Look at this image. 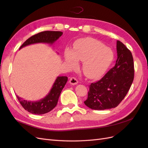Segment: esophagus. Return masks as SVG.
I'll return each mask as SVG.
<instances>
[{"label": "esophagus", "mask_w": 148, "mask_h": 148, "mask_svg": "<svg viewBox=\"0 0 148 148\" xmlns=\"http://www.w3.org/2000/svg\"><path fill=\"white\" fill-rule=\"evenodd\" d=\"M69 83L72 85H76L78 83V80L76 79L75 78L71 77V78H70V79L69 80Z\"/></svg>", "instance_id": "obj_1"}]
</instances>
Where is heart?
<instances>
[{
	"mask_svg": "<svg viewBox=\"0 0 148 148\" xmlns=\"http://www.w3.org/2000/svg\"><path fill=\"white\" fill-rule=\"evenodd\" d=\"M114 53L110 49L93 38H84L74 46L73 51L65 50L64 59L71 69L78 66V62H83L84 75L89 78L99 77L105 73L113 60Z\"/></svg>",
	"mask_w": 148,
	"mask_h": 148,
	"instance_id": "heart-1",
	"label": "heart"
}]
</instances>
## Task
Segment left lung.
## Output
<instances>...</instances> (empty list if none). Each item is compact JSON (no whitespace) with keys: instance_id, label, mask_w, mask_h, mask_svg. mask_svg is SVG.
<instances>
[{"instance_id":"8db88e82","label":"left lung","mask_w":148,"mask_h":148,"mask_svg":"<svg viewBox=\"0 0 148 148\" xmlns=\"http://www.w3.org/2000/svg\"><path fill=\"white\" fill-rule=\"evenodd\" d=\"M117 59L100 80L89 86L88 99L84 102L94 110L109 109L117 107L127 95L134 79L133 58L130 51L117 41Z\"/></svg>"}]
</instances>
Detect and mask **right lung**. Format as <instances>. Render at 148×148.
I'll use <instances>...</instances> for the list:
<instances>
[{
  "label": "right lung",
  "instance_id": "obj_1",
  "mask_svg": "<svg viewBox=\"0 0 148 148\" xmlns=\"http://www.w3.org/2000/svg\"><path fill=\"white\" fill-rule=\"evenodd\" d=\"M63 33L61 31H46L39 33L28 38L22 44L20 49L30 44L47 43L52 44L59 39ZM66 77H58L53 83L51 91L42 99L38 101H28L16 96L18 100L23 108L33 114L41 115L52 110L56 106L60 93L67 82Z\"/></svg>",
  "mask_w": 148,
  "mask_h": 148
}]
</instances>
